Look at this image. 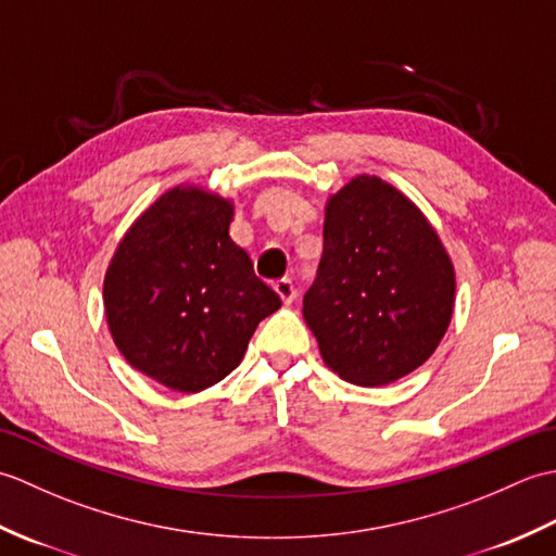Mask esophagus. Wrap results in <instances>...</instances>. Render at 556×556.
I'll use <instances>...</instances> for the list:
<instances>
[{"instance_id":"obj_1","label":"esophagus","mask_w":556,"mask_h":556,"mask_svg":"<svg viewBox=\"0 0 556 556\" xmlns=\"http://www.w3.org/2000/svg\"><path fill=\"white\" fill-rule=\"evenodd\" d=\"M275 291L279 293V299L285 303H293V299H296V287H293V281L287 277L275 281Z\"/></svg>"}]
</instances>
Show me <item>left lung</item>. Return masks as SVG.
<instances>
[{
	"mask_svg": "<svg viewBox=\"0 0 556 556\" xmlns=\"http://www.w3.org/2000/svg\"><path fill=\"white\" fill-rule=\"evenodd\" d=\"M323 257L303 317L323 361L361 387L432 356L454 311V267L420 210L377 176L329 198Z\"/></svg>",
	"mask_w": 556,
	"mask_h": 556,
	"instance_id": "left-lung-1",
	"label": "left lung"
}]
</instances>
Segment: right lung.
Wrapping results in <instances>:
<instances>
[{
  "label": "right lung",
  "instance_id": "obj_1",
  "mask_svg": "<svg viewBox=\"0 0 556 556\" xmlns=\"http://www.w3.org/2000/svg\"><path fill=\"white\" fill-rule=\"evenodd\" d=\"M233 207L174 188L146 210L104 277V313L124 358L176 392H200L241 363L281 299L229 236Z\"/></svg>",
  "mask_w": 556,
  "mask_h": 556
}]
</instances>
